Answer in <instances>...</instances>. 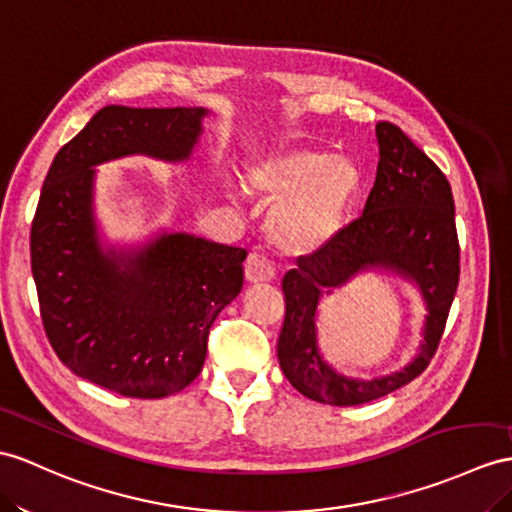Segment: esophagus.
Wrapping results in <instances>:
<instances>
[{
	"label": "esophagus",
	"mask_w": 512,
	"mask_h": 512,
	"mask_svg": "<svg viewBox=\"0 0 512 512\" xmlns=\"http://www.w3.org/2000/svg\"><path fill=\"white\" fill-rule=\"evenodd\" d=\"M245 278H247V282H254V284L269 282L276 278V267H273L271 258L260 247L252 249L245 260Z\"/></svg>",
	"instance_id": "1"
}]
</instances>
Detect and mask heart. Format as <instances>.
<instances>
[{
    "mask_svg": "<svg viewBox=\"0 0 512 512\" xmlns=\"http://www.w3.org/2000/svg\"><path fill=\"white\" fill-rule=\"evenodd\" d=\"M247 182L256 193L278 199L269 219L278 245L291 254H313L339 232L358 191V171L345 158L295 147L258 160Z\"/></svg>",
    "mask_w": 512,
    "mask_h": 512,
    "instance_id": "1",
    "label": "heart"
}]
</instances>
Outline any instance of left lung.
<instances>
[{"label": "left lung", "instance_id": "left-lung-1", "mask_svg": "<svg viewBox=\"0 0 512 512\" xmlns=\"http://www.w3.org/2000/svg\"><path fill=\"white\" fill-rule=\"evenodd\" d=\"M380 162L363 215L336 232L313 256L302 258L282 280L284 323L278 360L284 376L310 400L358 406L419 378L441 343L460 276V247L450 182L400 126H376ZM371 266L395 268L419 286L429 304L424 343L402 372L378 381H352L322 363L314 317L323 292Z\"/></svg>", "mask_w": 512, "mask_h": 512}]
</instances>
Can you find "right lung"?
I'll return each mask as SVG.
<instances>
[{"instance_id":"1","label":"right lung","mask_w":512,"mask_h":512,"mask_svg":"<svg viewBox=\"0 0 512 512\" xmlns=\"http://www.w3.org/2000/svg\"><path fill=\"white\" fill-rule=\"evenodd\" d=\"M204 115L106 106L60 147L43 182L30 232L43 328L62 365L112 393H180L204 367L213 321L241 293V247L165 234L123 260L95 236L93 167L126 154L189 158Z\"/></svg>"}]
</instances>
